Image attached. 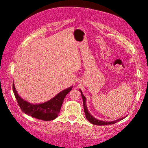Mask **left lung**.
<instances>
[{
  "label": "left lung",
  "instance_id": "1",
  "mask_svg": "<svg viewBox=\"0 0 148 148\" xmlns=\"http://www.w3.org/2000/svg\"><path fill=\"white\" fill-rule=\"evenodd\" d=\"M81 91V95L83 98V107H84V114L85 115H86V118L87 119V120L89 121V122L91 123L92 124L94 125H112V124H114L115 123L118 122L119 120H121L123 119V118H122L121 119H119L117 120L113 121V122H104V121H101V120H97L95 118H94L88 112V110L87 109V107L86 105V97H85L82 91Z\"/></svg>",
  "mask_w": 148,
  "mask_h": 148
}]
</instances>
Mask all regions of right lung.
<instances>
[{
  "label": "right lung",
  "mask_w": 148,
  "mask_h": 148,
  "mask_svg": "<svg viewBox=\"0 0 148 148\" xmlns=\"http://www.w3.org/2000/svg\"><path fill=\"white\" fill-rule=\"evenodd\" d=\"M72 88L71 86L61 91L52 99L42 104H31L19 96L16 92L15 85L13 83V92L21 110L28 115L44 121H51L57 117L64 98L71 90Z\"/></svg>",
  "instance_id": "add662e5"
}]
</instances>
